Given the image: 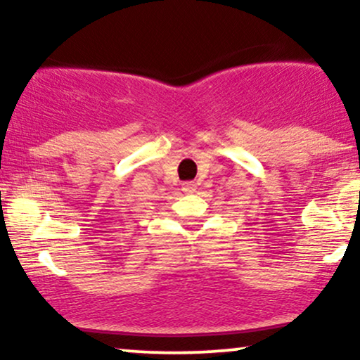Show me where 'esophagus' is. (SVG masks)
<instances>
[{"instance_id":"1","label":"esophagus","mask_w":360,"mask_h":360,"mask_svg":"<svg viewBox=\"0 0 360 360\" xmlns=\"http://www.w3.org/2000/svg\"><path fill=\"white\" fill-rule=\"evenodd\" d=\"M183 191L184 193H194V191H196V183H193V181L183 183Z\"/></svg>"}]
</instances>
